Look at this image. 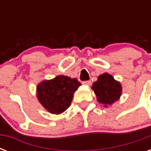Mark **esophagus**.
Listing matches in <instances>:
<instances>
[{"label":"esophagus","instance_id":"obj_1","mask_svg":"<svg viewBox=\"0 0 151 151\" xmlns=\"http://www.w3.org/2000/svg\"><path fill=\"white\" fill-rule=\"evenodd\" d=\"M82 84L84 85H87V86H90L91 85V81H83Z\"/></svg>","mask_w":151,"mask_h":151}]
</instances>
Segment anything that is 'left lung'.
I'll return each instance as SVG.
<instances>
[{
	"instance_id": "left-lung-1",
	"label": "left lung",
	"mask_w": 151,
	"mask_h": 151,
	"mask_svg": "<svg viewBox=\"0 0 151 151\" xmlns=\"http://www.w3.org/2000/svg\"><path fill=\"white\" fill-rule=\"evenodd\" d=\"M92 89L96 96L97 101L105 107L111 106L120 99L122 94V86L110 73H104L98 77L92 84Z\"/></svg>"
}]
</instances>
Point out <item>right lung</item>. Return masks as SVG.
<instances>
[{
	"mask_svg": "<svg viewBox=\"0 0 151 151\" xmlns=\"http://www.w3.org/2000/svg\"><path fill=\"white\" fill-rule=\"evenodd\" d=\"M81 85L76 78L59 75L39 83L37 86V97L47 111L59 114L71 105L73 93Z\"/></svg>",
	"mask_w": 151,
	"mask_h": 151,
	"instance_id": "add662e5",
	"label": "right lung"
}]
</instances>
